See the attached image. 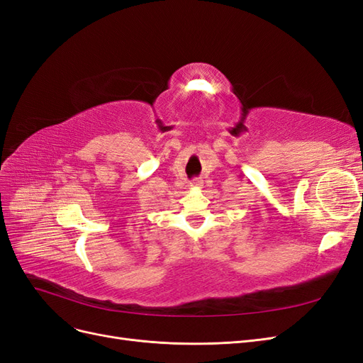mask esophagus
Returning a JSON list of instances; mask_svg holds the SVG:
<instances>
[{
    "mask_svg": "<svg viewBox=\"0 0 363 363\" xmlns=\"http://www.w3.org/2000/svg\"><path fill=\"white\" fill-rule=\"evenodd\" d=\"M191 186H192V188H201V186H203V180H201V179H194V180L191 182Z\"/></svg>",
    "mask_w": 363,
    "mask_h": 363,
    "instance_id": "obj_1",
    "label": "esophagus"
}]
</instances>
